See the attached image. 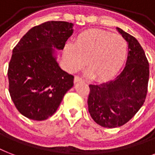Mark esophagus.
<instances>
[{"instance_id": "obj_1", "label": "esophagus", "mask_w": 155, "mask_h": 155, "mask_svg": "<svg viewBox=\"0 0 155 155\" xmlns=\"http://www.w3.org/2000/svg\"><path fill=\"white\" fill-rule=\"evenodd\" d=\"M75 80V82H80V81H83L82 78L80 77L79 75H76V76L75 77V80Z\"/></svg>"}]
</instances>
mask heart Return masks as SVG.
<instances>
[{
	"label": "heart",
	"mask_w": 155,
	"mask_h": 155,
	"mask_svg": "<svg viewBox=\"0 0 155 155\" xmlns=\"http://www.w3.org/2000/svg\"><path fill=\"white\" fill-rule=\"evenodd\" d=\"M127 49V42L121 35L92 30L79 35L74 46H66L64 58L71 71L81 69L87 59V70L93 78L105 80L115 75L122 66Z\"/></svg>",
	"instance_id": "b5f03b06"
}]
</instances>
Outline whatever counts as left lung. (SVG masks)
<instances>
[{"mask_svg":"<svg viewBox=\"0 0 155 155\" xmlns=\"http://www.w3.org/2000/svg\"><path fill=\"white\" fill-rule=\"evenodd\" d=\"M128 42L125 68L113 80L89 84L88 112L98 125L116 128L127 123L143 105L148 89L149 62L134 36L117 28Z\"/></svg>","mask_w":155,"mask_h":155,"instance_id":"1","label":"left lung"}]
</instances>
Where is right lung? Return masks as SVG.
Instances as JSON below:
<instances>
[{
  "label": "right lung",
  "mask_w": 155,
  "mask_h": 155,
  "mask_svg": "<svg viewBox=\"0 0 155 155\" xmlns=\"http://www.w3.org/2000/svg\"><path fill=\"white\" fill-rule=\"evenodd\" d=\"M73 24L47 21L30 29L15 46L8 63V92L18 112L43 120L51 117L74 84V75L62 70L54 49L63 50Z\"/></svg>",
  "instance_id": "right-lung-1"
}]
</instances>
